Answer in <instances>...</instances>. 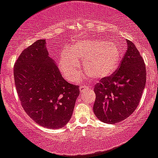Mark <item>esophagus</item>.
<instances>
[{
  "label": "esophagus",
  "instance_id": "34e87169",
  "mask_svg": "<svg viewBox=\"0 0 158 158\" xmlns=\"http://www.w3.org/2000/svg\"><path fill=\"white\" fill-rule=\"evenodd\" d=\"M89 85H81L80 86V91H83L85 89H86V88H89Z\"/></svg>",
  "mask_w": 158,
  "mask_h": 158
}]
</instances>
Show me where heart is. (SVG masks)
I'll list each match as a JSON object with an SVG mask.
<instances>
[{
	"label": "heart",
	"mask_w": 158,
	"mask_h": 158,
	"mask_svg": "<svg viewBox=\"0 0 158 158\" xmlns=\"http://www.w3.org/2000/svg\"><path fill=\"white\" fill-rule=\"evenodd\" d=\"M120 59L121 52L116 44L102 39L88 40L77 42L70 49L63 51L59 68L66 80L73 81L80 74L79 60H82L84 69L91 77L103 79L115 71ZM81 78L80 76L77 81Z\"/></svg>",
	"instance_id": "obj_1"
}]
</instances>
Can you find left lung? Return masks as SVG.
Segmentation results:
<instances>
[{"instance_id": "1", "label": "left lung", "mask_w": 158, "mask_h": 158, "mask_svg": "<svg viewBox=\"0 0 158 158\" xmlns=\"http://www.w3.org/2000/svg\"><path fill=\"white\" fill-rule=\"evenodd\" d=\"M127 42V50L118 70L94 85L93 111L98 119L116 123L137 108L146 85V66L135 45Z\"/></svg>"}]
</instances>
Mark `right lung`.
Returning a JSON list of instances; mask_svg holds the SVG:
<instances>
[{
    "label": "right lung",
    "instance_id": "1",
    "mask_svg": "<svg viewBox=\"0 0 158 158\" xmlns=\"http://www.w3.org/2000/svg\"><path fill=\"white\" fill-rule=\"evenodd\" d=\"M44 40L22 51L14 66V79L21 104L39 125L62 128L71 118L79 86L64 79L49 56Z\"/></svg>",
    "mask_w": 158,
    "mask_h": 158
}]
</instances>
